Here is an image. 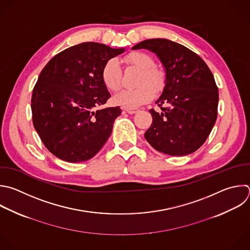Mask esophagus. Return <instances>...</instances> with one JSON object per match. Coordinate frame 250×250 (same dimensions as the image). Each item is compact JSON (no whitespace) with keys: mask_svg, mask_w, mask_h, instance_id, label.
I'll return each mask as SVG.
<instances>
[{"mask_svg":"<svg viewBox=\"0 0 250 250\" xmlns=\"http://www.w3.org/2000/svg\"><path fill=\"white\" fill-rule=\"evenodd\" d=\"M124 110H125L126 113L130 114V115H133V114H135V113H137V112L139 111V110L136 109V108H124Z\"/></svg>","mask_w":250,"mask_h":250,"instance_id":"esophagus-1","label":"esophagus"}]
</instances>
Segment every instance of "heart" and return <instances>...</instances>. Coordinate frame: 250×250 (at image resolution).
I'll use <instances>...</instances> for the list:
<instances>
[{
	"mask_svg": "<svg viewBox=\"0 0 250 250\" xmlns=\"http://www.w3.org/2000/svg\"><path fill=\"white\" fill-rule=\"evenodd\" d=\"M125 60L129 65L141 71L136 81L138 87L121 91L114 100L123 107L136 108L150 102L155 93H160L164 89L166 75L161 69L155 67V60L146 53L131 52L125 56ZM101 78L110 91L117 92L121 89L123 70L117 58H111L104 63Z\"/></svg>",
	"mask_w": 250,
	"mask_h": 250,
	"instance_id": "1",
	"label": "heart"
}]
</instances>
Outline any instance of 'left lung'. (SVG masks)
Segmentation results:
<instances>
[{
    "label": "left lung",
    "mask_w": 250,
    "mask_h": 250,
    "mask_svg": "<svg viewBox=\"0 0 250 250\" xmlns=\"http://www.w3.org/2000/svg\"><path fill=\"white\" fill-rule=\"evenodd\" d=\"M142 48L155 53L166 70V85L156 101L161 113L149 111L153 121L144 136L164 154H190L203 145L217 120L219 91L213 73L197 54L171 40L148 39L132 47Z\"/></svg>",
    "instance_id": "8db88e82"
}]
</instances>
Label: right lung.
I'll return each mask as SVG.
<instances>
[{
    "label": "right lung",
    "mask_w": 250,
    "mask_h": 250,
    "mask_svg": "<svg viewBox=\"0 0 250 250\" xmlns=\"http://www.w3.org/2000/svg\"><path fill=\"white\" fill-rule=\"evenodd\" d=\"M125 52L85 42L57 54L32 91L35 130L56 157L78 163L94 157L112 133L118 107L98 109L111 97L101 78L104 63Z\"/></svg>",
    "instance_id": "add662e5"
}]
</instances>
